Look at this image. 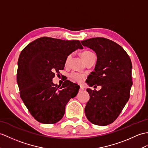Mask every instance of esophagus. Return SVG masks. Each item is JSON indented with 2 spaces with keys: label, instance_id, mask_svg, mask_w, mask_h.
Masks as SVG:
<instances>
[{
  "label": "esophagus",
  "instance_id": "1",
  "mask_svg": "<svg viewBox=\"0 0 148 148\" xmlns=\"http://www.w3.org/2000/svg\"><path fill=\"white\" fill-rule=\"evenodd\" d=\"M84 90V88L82 86H80V88H79V91H82Z\"/></svg>",
  "mask_w": 148,
  "mask_h": 148
}]
</instances>
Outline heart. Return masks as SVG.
I'll return each instance as SVG.
<instances>
[{"instance_id":"obj_1","label":"heart","mask_w":148,"mask_h":148,"mask_svg":"<svg viewBox=\"0 0 148 148\" xmlns=\"http://www.w3.org/2000/svg\"><path fill=\"white\" fill-rule=\"evenodd\" d=\"M95 55L93 53L91 52V51H83V52H82L81 56L82 57V58H83V60L85 61L86 60L90 57L91 56H93ZM72 57V54L69 55V56L67 57L66 59V64H68L69 62L71 60V58ZM70 76L71 77L72 79H73L74 81L76 82H81L85 77V75L84 74H79V73H72L70 75Z\"/></svg>"}]
</instances>
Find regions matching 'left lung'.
I'll return each instance as SVG.
<instances>
[{"mask_svg": "<svg viewBox=\"0 0 148 148\" xmlns=\"http://www.w3.org/2000/svg\"><path fill=\"white\" fill-rule=\"evenodd\" d=\"M81 42L97 56L95 71L89 75L87 84L101 86L99 91L87 89L90 98L85 106V115L95 125H107L115 121L129 99L131 60L124 49L110 40L97 37Z\"/></svg>", "mask_w": 148, "mask_h": 148, "instance_id": "left-lung-1", "label": "left lung"}]
</instances>
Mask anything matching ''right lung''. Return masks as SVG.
<instances>
[{
    "mask_svg": "<svg viewBox=\"0 0 148 148\" xmlns=\"http://www.w3.org/2000/svg\"><path fill=\"white\" fill-rule=\"evenodd\" d=\"M78 49H83L78 40L42 37L21 52L17 72L20 97L38 122L51 124L60 121L68 101L77 95V84L66 80L57 86L52 79L64 69L67 57Z\"/></svg>",
    "mask_w": 148,
    "mask_h": 148,
    "instance_id": "add662e5",
    "label": "right lung"
}]
</instances>
